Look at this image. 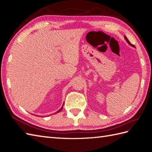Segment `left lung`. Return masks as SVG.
I'll use <instances>...</instances> for the list:
<instances>
[{
	"label": "left lung",
	"instance_id": "obj_1",
	"mask_svg": "<svg viewBox=\"0 0 152 152\" xmlns=\"http://www.w3.org/2000/svg\"><path fill=\"white\" fill-rule=\"evenodd\" d=\"M124 38H125V39H126V42H127L129 44V45H131V46H132V47H133V48H135L134 45H133V44H132L129 42V40H128V39H127V38L126 37V36H124Z\"/></svg>",
	"mask_w": 152,
	"mask_h": 152
}]
</instances>
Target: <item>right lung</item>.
I'll return each mask as SVG.
<instances>
[{
    "mask_svg": "<svg viewBox=\"0 0 152 152\" xmlns=\"http://www.w3.org/2000/svg\"><path fill=\"white\" fill-rule=\"evenodd\" d=\"M63 106H62V107H61V108L60 109H59V110H58V111H57V112H56V113H59V112L61 111V110H62V108H63Z\"/></svg>",
    "mask_w": 152,
    "mask_h": 152,
    "instance_id": "1",
    "label": "right lung"
}]
</instances>
